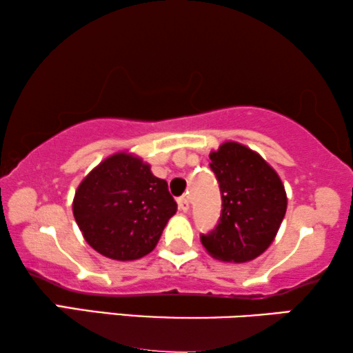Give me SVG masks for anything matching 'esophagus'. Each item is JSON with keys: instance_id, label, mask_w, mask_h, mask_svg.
Returning <instances> with one entry per match:
<instances>
[{"instance_id": "obj_1", "label": "esophagus", "mask_w": 353, "mask_h": 353, "mask_svg": "<svg viewBox=\"0 0 353 353\" xmlns=\"http://www.w3.org/2000/svg\"><path fill=\"white\" fill-rule=\"evenodd\" d=\"M190 205H191L190 197L183 196V197H180V199H178V209H180L181 212H188V210H190Z\"/></svg>"}]
</instances>
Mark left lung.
<instances>
[{"label":"left lung","mask_w":353,"mask_h":353,"mask_svg":"<svg viewBox=\"0 0 353 353\" xmlns=\"http://www.w3.org/2000/svg\"><path fill=\"white\" fill-rule=\"evenodd\" d=\"M221 192V215L201 243L214 259L244 263L257 259L276 236L288 209L278 173L244 144L226 141L210 152Z\"/></svg>","instance_id":"8db88e82"}]
</instances>
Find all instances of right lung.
<instances>
[{
    "mask_svg": "<svg viewBox=\"0 0 353 353\" xmlns=\"http://www.w3.org/2000/svg\"><path fill=\"white\" fill-rule=\"evenodd\" d=\"M86 243L104 257L137 260L156 248L176 202L165 180L130 152L104 159L83 178L72 204Z\"/></svg>",
    "mask_w": 353,
    "mask_h": 353,
    "instance_id": "1",
    "label": "right lung"
}]
</instances>
